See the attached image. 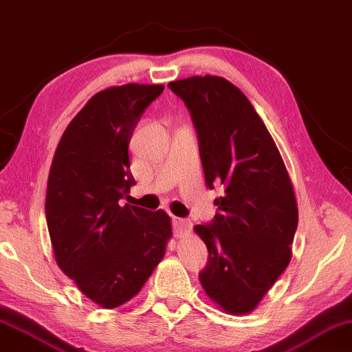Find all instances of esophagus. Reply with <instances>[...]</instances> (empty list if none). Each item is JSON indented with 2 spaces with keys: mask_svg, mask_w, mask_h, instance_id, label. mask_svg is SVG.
<instances>
[{
  "mask_svg": "<svg viewBox=\"0 0 352 352\" xmlns=\"http://www.w3.org/2000/svg\"><path fill=\"white\" fill-rule=\"evenodd\" d=\"M172 224H174V234L177 237H182V235H185L186 232H190L191 230V221L190 219H185V218H172Z\"/></svg>",
  "mask_w": 352,
  "mask_h": 352,
  "instance_id": "1",
  "label": "esophagus"
}]
</instances>
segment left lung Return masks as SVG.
<instances>
[{
    "instance_id": "1",
    "label": "left lung",
    "mask_w": 352,
    "mask_h": 352,
    "mask_svg": "<svg viewBox=\"0 0 352 352\" xmlns=\"http://www.w3.org/2000/svg\"><path fill=\"white\" fill-rule=\"evenodd\" d=\"M191 113L199 153L214 199L213 221L194 230L208 250L199 280L230 314L253 311L291 261L298 223L285 162L248 98L218 76L169 83Z\"/></svg>"
}]
</instances>
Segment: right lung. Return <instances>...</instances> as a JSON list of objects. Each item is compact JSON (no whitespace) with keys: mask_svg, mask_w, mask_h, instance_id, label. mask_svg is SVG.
I'll return each instance as SVG.
<instances>
[{"mask_svg":"<svg viewBox=\"0 0 352 352\" xmlns=\"http://www.w3.org/2000/svg\"><path fill=\"white\" fill-rule=\"evenodd\" d=\"M164 85L128 83L94 94L67 126L52 161L45 218L55 261L102 308L138 294L172 235L164 210L120 206L135 180L131 135Z\"/></svg>","mask_w":352,"mask_h":352,"instance_id":"add662e5","label":"right lung"}]
</instances>
